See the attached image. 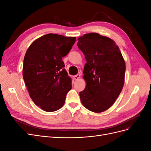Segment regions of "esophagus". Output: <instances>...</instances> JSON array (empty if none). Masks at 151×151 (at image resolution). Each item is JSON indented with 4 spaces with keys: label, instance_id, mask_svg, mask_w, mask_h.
<instances>
[{
    "label": "esophagus",
    "instance_id": "obj_1",
    "mask_svg": "<svg viewBox=\"0 0 151 151\" xmlns=\"http://www.w3.org/2000/svg\"><path fill=\"white\" fill-rule=\"evenodd\" d=\"M80 77H81V74H77V75H76V76H74V80H77V79H79V78H80Z\"/></svg>",
    "mask_w": 151,
    "mask_h": 151
}]
</instances>
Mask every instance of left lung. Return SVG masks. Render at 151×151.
Masks as SVG:
<instances>
[{"label":"left lung","mask_w":151,"mask_h":151,"mask_svg":"<svg viewBox=\"0 0 151 151\" xmlns=\"http://www.w3.org/2000/svg\"><path fill=\"white\" fill-rule=\"evenodd\" d=\"M87 61L83 71L86 82L79 93L89 110L101 113L115 103L124 85L125 62L116 43L98 33L85 34L77 43Z\"/></svg>","instance_id":"obj_1"}]
</instances>
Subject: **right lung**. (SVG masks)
<instances>
[{"instance_id":"1","label":"right lung","mask_w":151,"mask_h":151,"mask_svg":"<svg viewBox=\"0 0 151 151\" xmlns=\"http://www.w3.org/2000/svg\"><path fill=\"white\" fill-rule=\"evenodd\" d=\"M76 40V37L49 33L36 40L26 52L22 68L24 83L31 99L45 111L61 108L72 88L62 58Z\"/></svg>"}]
</instances>
